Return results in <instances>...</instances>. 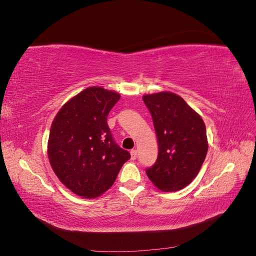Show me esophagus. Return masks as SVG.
<instances>
[{
    "mask_svg": "<svg viewBox=\"0 0 256 256\" xmlns=\"http://www.w3.org/2000/svg\"><path fill=\"white\" fill-rule=\"evenodd\" d=\"M130 154H131V159H132V160H136V154H138L136 150H132L130 152Z\"/></svg>",
    "mask_w": 256,
    "mask_h": 256,
    "instance_id": "1",
    "label": "esophagus"
}]
</instances>
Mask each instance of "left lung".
<instances>
[{
	"mask_svg": "<svg viewBox=\"0 0 256 256\" xmlns=\"http://www.w3.org/2000/svg\"><path fill=\"white\" fill-rule=\"evenodd\" d=\"M152 118L158 140V157L146 168L152 184L162 191H177L198 174L208 143L202 118L171 92L143 96Z\"/></svg>",
	"mask_w": 256,
	"mask_h": 256,
	"instance_id": "obj_1",
	"label": "left lung"
}]
</instances>
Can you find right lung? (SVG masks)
I'll list each match as a JSON object with an SVG mask.
<instances>
[{
  "instance_id": "obj_1",
  "label": "right lung",
  "mask_w": 256,
  "mask_h": 256,
  "mask_svg": "<svg viewBox=\"0 0 256 256\" xmlns=\"http://www.w3.org/2000/svg\"><path fill=\"white\" fill-rule=\"evenodd\" d=\"M120 95L90 86L62 106L54 118L48 157L54 173L74 194L92 198L114 184L130 154L115 143L108 114Z\"/></svg>"
}]
</instances>
